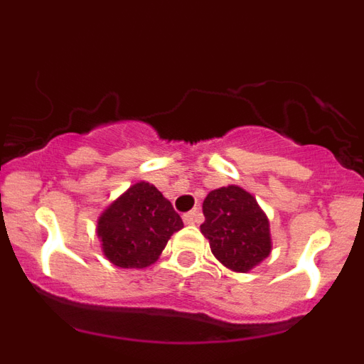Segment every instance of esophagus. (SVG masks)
Returning <instances> with one entry per match:
<instances>
[{
    "label": "esophagus",
    "instance_id": "34e87169",
    "mask_svg": "<svg viewBox=\"0 0 364 364\" xmlns=\"http://www.w3.org/2000/svg\"><path fill=\"white\" fill-rule=\"evenodd\" d=\"M202 220V215L198 211H189V213H184V222L186 224H198Z\"/></svg>",
    "mask_w": 364,
    "mask_h": 364
}]
</instances>
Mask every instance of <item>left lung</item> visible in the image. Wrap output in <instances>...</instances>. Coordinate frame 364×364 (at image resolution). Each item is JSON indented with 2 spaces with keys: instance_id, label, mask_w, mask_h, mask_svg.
I'll list each match as a JSON object with an SVG mask.
<instances>
[{
  "instance_id": "8db88e82",
  "label": "left lung",
  "mask_w": 364,
  "mask_h": 364,
  "mask_svg": "<svg viewBox=\"0 0 364 364\" xmlns=\"http://www.w3.org/2000/svg\"><path fill=\"white\" fill-rule=\"evenodd\" d=\"M202 235L210 240L218 262L246 273L260 264L272 252L269 222L255 197L239 186L210 191L202 204Z\"/></svg>"
}]
</instances>
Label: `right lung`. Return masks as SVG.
Here are the masks:
<instances>
[{
  "label": "right lung",
  "instance_id": "add662e5",
  "mask_svg": "<svg viewBox=\"0 0 364 364\" xmlns=\"http://www.w3.org/2000/svg\"><path fill=\"white\" fill-rule=\"evenodd\" d=\"M184 222L171 202L149 182H138L98 218L104 255L118 268H147Z\"/></svg>",
  "mask_w": 364,
  "mask_h": 364
}]
</instances>
